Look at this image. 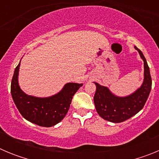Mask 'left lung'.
<instances>
[{
  "instance_id": "1",
  "label": "left lung",
  "mask_w": 159,
  "mask_h": 159,
  "mask_svg": "<svg viewBox=\"0 0 159 159\" xmlns=\"http://www.w3.org/2000/svg\"><path fill=\"white\" fill-rule=\"evenodd\" d=\"M144 62V80L140 88L126 97L113 95L107 87L96 85V92L94 95L95 109L100 117L111 123H121L142 110L151 92V80L150 68L143 52L134 46Z\"/></svg>"
}]
</instances>
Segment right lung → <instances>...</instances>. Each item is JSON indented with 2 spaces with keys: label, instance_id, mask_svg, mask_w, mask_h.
<instances>
[{
  "label": "right lung",
  "instance_id": "right-lung-1",
  "mask_svg": "<svg viewBox=\"0 0 159 159\" xmlns=\"http://www.w3.org/2000/svg\"><path fill=\"white\" fill-rule=\"evenodd\" d=\"M20 63L14 71L11 82V94L21 116L40 127H50L60 123L69 110L73 95L82 84L68 83L57 95L47 98L28 95L20 88L18 73Z\"/></svg>",
  "mask_w": 159,
  "mask_h": 159
}]
</instances>
